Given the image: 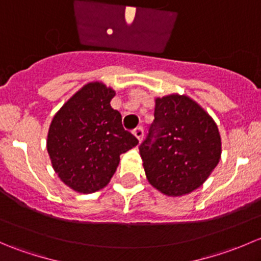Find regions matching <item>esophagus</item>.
Returning <instances> with one entry per match:
<instances>
[{
    "label": "esophagus",
    "instance_id": "obj_1",
    "mask_svg": "<svg viewBox=\"0 0 261 261\" xmlns=\"http://www.w3.org/2000/svg\"><path fill=\"white\" fill-rule=\"evenodd\" d=\"M134 135H135L136 138L139 139V140H141V139H143V136H144V127H143V126H138V127L134 130Z\"/></svg>",
    "mask_w": 261,
    "mask_h": 261
}]
</instances>
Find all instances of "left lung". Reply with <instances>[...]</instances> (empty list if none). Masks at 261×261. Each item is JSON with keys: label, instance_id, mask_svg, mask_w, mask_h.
<instances>
[{"label": "left lung", "instance_id": "1", "mask_svg": "<svg viewBox=\"0 0 261 261\" xmlns=\"http://www.w3.org/2000/svg\"><path fill=\"white\" fill-rule=\"evenodd\" d=\"M147 180L167 196H183L203 184L221 158L217 125L189 97L156 98L154 121L139 146Z\"/></svg>", "mask_w": 261, "mask_h": 261}]
</instances>
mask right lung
Returning <instances> with one entry per match:
<instances>
[{
	"instance_id": "add662e5",
	"label": "right lung",
	"mask_w": 261,
	"mask_h": 261,
	"mask_svg": "<svg viewBox=\"0 0 261 261\" xmlns=\"http://www.w3.org/2000/svg\"><path fill=\"white\" fill-rule=\"evenodd\" d=\"M114 96V89L99 82L86 84L50 123L46 147L53 168L68 187L81 193L106 187L120 155L139 143L110 105Z\"/></svg>"
}]
</instances>
